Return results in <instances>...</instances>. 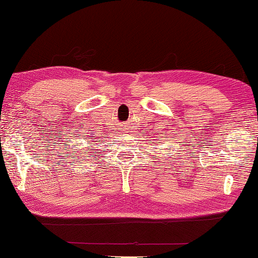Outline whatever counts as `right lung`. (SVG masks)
<instances>
[{
	"label": "right lung",
	"mask_w": 258,
	"mask_h": 258,
	"mask_svg": "<svg viewBox=\"0 0 258 258\" xmlns=\"http://www.w3.org/2000/svg\"><path fill=\"white\" fill-rule=\"evenodd\" d=\"M76 145H78V144H76ZM73 154H74V152H73ZM91 157H95V155H91Z\"/></svg>",
	"instance_id": "obj_1"
}]
</instances>
